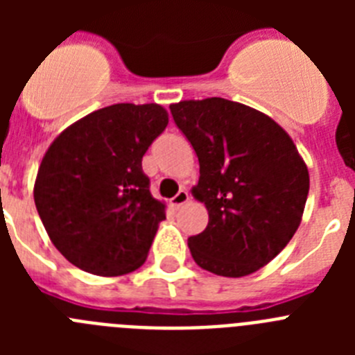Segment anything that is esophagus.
<instances>
[{"mask_svg": "<svg viewBox=\"0 0 355 355\" xmlns=\"http://www.w3.org/2000/svg\"><path fill=\"white\" fill-rule=\"evenodd\" d=\"M188 199H190V196H188L187 190H180V192L175 193V196L171 199V206H172V208H174V209H180L181 206L187 205Z\"/></svg>", "mask_w": 355, "mask_h": 355, "instance_id": "34e87169", "label": "esophagus"}]
</instances>
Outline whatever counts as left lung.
I'll list each match as a JSON object with an SVG mask.
<instances>
[{
  "label": "left lung",
  "instance_id": "left-lung-1",
  "mask_svg": "<svg viewBox=\"0 0 355 355\" xmlns=\"http://www.w3.org/2000/svg\"><path fill=\"white\" fill-rule=\"evenodd\" d=\"M199 158L192 196L209 220L188 238L200 268L224 277L259 270L293 238L309 192V172L290 135L263 112L222 97L171 105Z\"/></svg>",
  "mask_w": 355,
  "mask_h": 355
}]
</instances>
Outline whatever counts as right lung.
Listing matches in <instances>:
<instances>
[{
  "instance_id": "add662e5",
  "label": "right lung",
  "mask_w": 355,
  "mask_h": 355,
  "mask_svg": "<svg viewBox=\"0 0 355 355\" xmlns=\"http://www.w3.org/2000/svg\"><path fill=\"white\" fill-rule=\"evenodd\" d=\"M167 124L156 103H119L65 128L46 150L33 199L53 245L74 266L115 277L144 265L165 205L150 196L142 158Z\"/></svg>"
}]
</instances>
